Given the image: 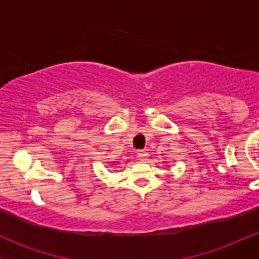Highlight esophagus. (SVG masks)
<instances>
[{
  "instance_id": "34e87169",
  "label": "esophagus",
  "mask_w": 259,
  "mask_h": 259,
  "mask_svg": "<svg viewBox=\"0 0 259 259\" xmlns=\"http://www.w3.org/2000/svg\"><path fill=\"white\" fill-rule=\"evenodd\" d=\"M138 158L140 160H146L148 158V152L146 150H140L138 151Z\"/></svg>"
}]
</instances>
